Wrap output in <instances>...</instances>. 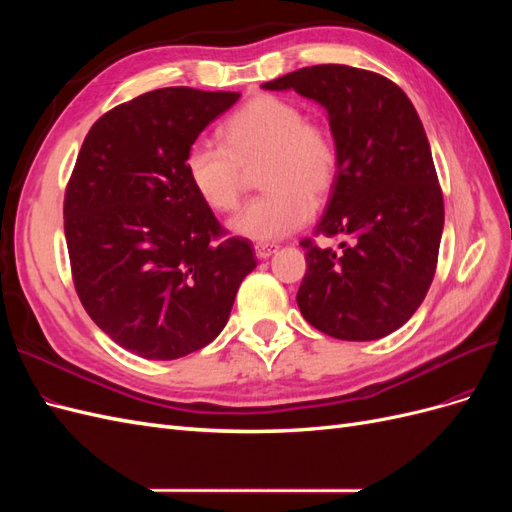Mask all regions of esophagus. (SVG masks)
<instances>
[{"mask_svg": "<svg viewBox=\"0 0 512 512\" xmlns=\"http://www.w3.org/2000/svg\"><path fill=\"white\" fill-rule=\"evenodd\" d=\"M254 252H256V258L265 260V258H269L271 254L277 252V245H273V243H256V245H254Z\"/></svg>", "mask_w": 512, "mask_h": 512, "instance_id": "esophagus-1", "label": "esophagus"}]
</instances>
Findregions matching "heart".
Returning <instances> with one entry per match:
<instances>
[{
    "label": "heart",
    "instance_id": "b5f03b06",
    "mask_svg": "<svg viewBox=\"0 0 512 512\" xmlns=\"http://www.w3.org/2000/svg\"><path fill=\"white\" fill-rule=\"evenodd\" d=\"M222 145L200 141L185 153V173L203 203L228 213L237 209L245 170H256L265 192L230 220L237 237L269 243L299 230L314 205L327 203L339 179V149L333 134L307 121L299 104L258 94L222 126Z\"/></svg>",
    "mask_w": 512,
    "mask_h": 512
}]
</instances>
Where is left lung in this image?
<instances>
[{"instance_id": "obj_1", "label": "left lung", "mask_w": 512, "mask_h": 512, "mask_svg": "<svg viewBox=\"0 0 512 512\" xmlns=\"http://www.w3.org/2000/svg\"><path fill=\"white\" fill-rule=\"evenodd\" d=\"M320 102L339 149V179L314 235L346 237L342 252L303 239V318L335 339L397 331L423 303L438 265L444 198L410 98L382 74L322 64L262 85Z\"/></svg>"}]
</instances>
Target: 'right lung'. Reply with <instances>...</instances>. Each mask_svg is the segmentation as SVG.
<instances>
[{
    "label": "right lung",
    "instance_id": "add662e5",
    "mask_svg": "<svg viewBox=\"0 0 512 512\" xmlns=\"http://www.w3.org/2000/svg\"><path fill=\"white\" fill-rule=\"evenodd\" d=\"M235 91L153 89L104 113L76 158L64 230L76 294L115 344L173 361L226 327L254 245L198 198L185 153Z\"/></svg>",
    "mask_w": 512,
    "mask_h": 512
}]
</instances>
